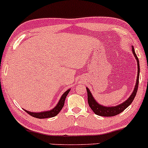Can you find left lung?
<instances>
[{"label": "left lung", "mask_w": 148, "mask_h": 148, "mask_svg": "<svg viewBox=\"0 0 148 148\" xmlns=\"http://www.w3.org/2000/svg\"><path fill=\"white\" fill-rule=\"evenodd\" d=\"M132 51H133L134 56H135L136 59L137 60V64H138V76H137L136 84L134 92H132V94L131 95L130 98H128V99L126 100L125 102L122 103L121 104L118 105V106H113V107L103 106L97 102L95 100L94 98H93V97L92 96L89 90H88V88H86V90H87V92H88V104H89V106L91 108V109L92 110L93 112H94L96 115H101V116H104V117H111V116H114V115L120 114V113H122L124 110L126 109L127 107L130 106L131 103H132V101H133L134 98H135L136 95L137 90H138V88L140 66H139L138 58V57H137L135 51H134V49L133 47H132Z\"/></svg>", "instance_id": "obj_1"}]
</instances>
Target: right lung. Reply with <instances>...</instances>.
I'll list each match as a JSON object with an SVG mask.
<instances>
[{
    "instance_id": "add662e5",
    "label": "right lung",
    "mask_w": 148,
    "mask_h": 148,
    "mask_svg": "<svg viewBox=\"0 0 148 148\" xmlns=\"http://www.w3.org/2000/svg\"><path fill=\"white\" fill-rule=\"evenodd\" d=\"M70 90H68L62 95V97H61L60 101L58 103L57 106L53 108V109L51 110V111H45V112H42V113H32V112L28 111L26 110H24V111L26 112L27 113H28L30 115L34 117V118H39V119H42V118H52V117L56 116L59 113V112L61 111V109L62 108V107L64 106V100H65L66 97H67V95H68L69 92Z\"/></svg>"
}]
</instances>
